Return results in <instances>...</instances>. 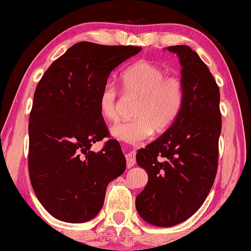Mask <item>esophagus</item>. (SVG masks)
Returning <instances> with one entry per match:
<instances>
[{
    "instance_id": "1",
    "label": "esophagus",
    "mask_w": 251,
    "mask_h": 251,
    "mask_svg": "<svg viewBox=\"0 0 251 251\" xmlns=\"http://www.w3.org/2000/svg\"><path fill=\"white\" fill-rule=\"evenodd\" d=\"M126 166L128 168H130L136 163V157H135V152L134 151H129L126 154Z\"/></svg>"
}]
</instances>
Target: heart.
Listing matches in <instances>:
<instances>
[{"mask_svg":"<svg viewBox=\"0 0 251 251\" xmlns=\"http://www.w3.org/2000/svg\"><path fill=\"white\" fill-rule=\"evenodd\" d=\"M121 89L126 96L138 97L132 121L120 122L110 128L111 136L122 142L138 144L156 131L169 129L181 109L183 85L176 76L152 62L142 61L123 70L120 76ZM103 119L115 121L119 116V97L113 84L103 87L99 100Z\"/></svg>","mask_w":251,"mask_h":251,"instance_id":"b5f03b06","label":"heart"}]
</instances>
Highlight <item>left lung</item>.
Instances as JSON below:
<instances>
[{"instance_id": "obj_1", "label": "left lung", "mask_w": 251, "mask_h": 251, "mask_svg": "<svg viewBox=\"0 0 251 251\" xmlns=\"http://www.w3.org/2000/svg\"><path fill=\"white\" fill-rule=\"evenodd\" d=\"M167 50L179 57L183 101L172 126L136 154L148 174L136 210L156 226L182 223L203 204L216 176L222 129L220 89L209 68L190 47Z\"/></svg>"}]
</instances>
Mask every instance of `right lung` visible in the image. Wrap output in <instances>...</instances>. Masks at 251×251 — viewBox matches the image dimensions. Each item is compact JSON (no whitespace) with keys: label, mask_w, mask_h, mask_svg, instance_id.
<instances>
[{"label":"right lung","mask_w":251,"mask_h":251,"mask_svg":"<svg viewBox=\"0 0 251 251\" xmlns=\"http://www.w3.org/2000/svg\"><path fill=\"white\" fill-rule=\"evenodd\" d=\"M141 47L74 44L38 82L29 116V176L41 204L55 219L83 223L99 214L105 190L126 170L116 140L108 136L100 94L110 73Z\"/></svg>","instance_id":"obj_1"}]
</instances>
